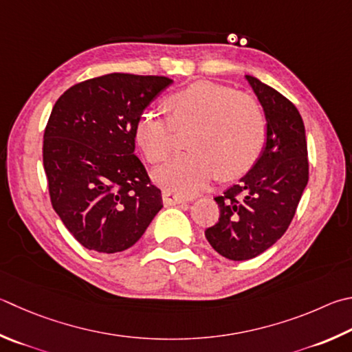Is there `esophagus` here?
I'll return each mask as SVG.
<instances>
[{"label": "esophagus", "mask_w": 352, "mask_h": 352, "mask_svg": "<svg viewBox=\"0 0 352 352\" xmlns=\"http://www.w3.org/2000/svg\"><path fill=\"white\" fill-rule=\"evenodd\" d=\"M162 197H163L164 206H175V204H180V203L184 201L183 197L177 195V194H172V192H169V190H163Z\"/></svg>", "instance_id": "1"}]
</instances>
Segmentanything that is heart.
Listing matches in <instances>:
<instances>
[{
  "label": "heart",
  "instance_id": "heart-1",
  "mask_svg": "<svg viewBox=\"0 0 352 352\" xmlns=\"http://www.w3.org/2000/svg\"><path fill=\"white\" fill-rule=\"evenodd\" d=\"M170 117L146 111L135 123V142L151 163L168 158L174 132L189 129L186 154L152 172L160 188L192 197L220 175L232 180L252 168L266 142L263 111L254 98L212 81H198L170 95Z\"/></svg>",
  "mask_w": 352,
  "mask_h": 352
}]
</instances>
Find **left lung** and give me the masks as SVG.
Segmentation results:
<instances>
[{"mask_svg": "<svg viewBox=\"0 0 352 352\" xmlns=\"http://www.w3.org/2000/svg\"><path fill=\"white\" fill-rule=\"evenodd\" d=\"M263 109L266 142L257 162L237 184L214 200L220 219L206 229L209 245L223 257L249 260L286 232L308 184V148L302 115L276 89L245 75Z\"/></svg>", "mask_w": 352, "mask_h": 352, "instance_id": "left-lung-1", "label": "left lung"}]
</instances>
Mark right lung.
<instances>
[{
    "mask_svg": "<svg viewBox=\"0 0 352 352\" xmlns=\"http://www.w3.org/2000/svg\"><path fill=\"white\" fill-rule=\"evenodd\" d=\"M174 80L109 74L72 86L44 131L50 201L67 231L91 251L115 254L142 239L163 208L135 152V123Z\"/></svg>",
    "mask_w": 352,
    "mask_h": 352,
    "instance_id": "obj_1",
    "label": "right lung"
}]
</instances>
